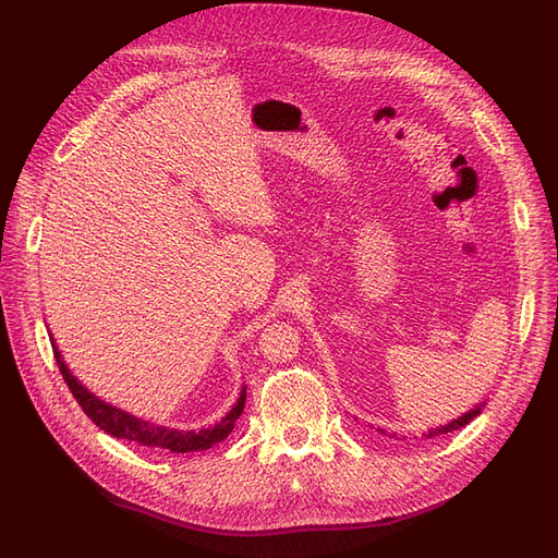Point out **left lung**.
Here are the masks:
<instances>
[{
	"label": "left lung",
	"mask_w": 558,
	"mask_h": 558,
	"mask_svg": "<svg viewBox=\"0 0 558 558\" xmlns=\"http://www.w3.org/2000/svg\"><path fill=\"white\" fill-rule=\"evenodd\" d=\"M480 412H482L480 408H477V410H472V412L463 414L461 418H456V421H451V424H447V426H440V428H435V430L426 433L424 437H426V440H433V437H437V435H447V433H453V430H459V428H463L465 424H470V421H472V418H475V416H477Z\"/></svg>",
	"instance_id": "8db88e82"
}]
</instances>
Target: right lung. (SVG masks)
I'll list each match as a JSON object with an SVG mask.
<instances>
[{"instance_id": "add662e5", "label": "right lung", "mask_w": 558, "mask_h": 558, "mask_svg": "<svg viewBox=\"0 0 558 558\" xmlns=\"http://www.w3.org/2000/svg\"><path fill=\"white\" fill-rule=\"evenodd\" d=\"M53 356L58 361L60 375L70 386L72 396L81 404V410L86 412V416L93 421L95 426L102 428L105 433L118 437V440H128V442H137L142 447H154V449H167L172 453H189V451H202L209 449L216 442H223L226 437L232 433L234 421H238L244 412V402H246V388H242V396L238 404L221 418V424H216L214 428H202V430H172L165 426L148 424V421H142L137 416H130L121 410L111 408V404L102 402L95 398L86 386H83L72 373L70 367L64 365L58 347H53Z\"/></svg>"}]
</instances>
